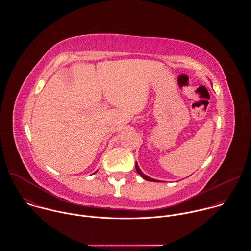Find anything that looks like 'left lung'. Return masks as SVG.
I'll use <instances>...</instances> for the list:
<instances>
[{"instance_id": "obj_1", "label": "left lung", "mask_w": 251, "mask_h": 251, "mask_svg": "<svg viewBox=\"0 0 251 251\" xmlns=\"http://www.w3.org/2000/svg\"><path fill=\"white\" fill-rule=\"evenodd\" d=\"M136 171H137V173L144 178V180H146V181H149V182H159V181H157V180H154V178H152V177H150V176H146L145 174H143L142 172H141V170L139 169V167H138V165H137V162H136Z\"/></svg>"}]
</instances>
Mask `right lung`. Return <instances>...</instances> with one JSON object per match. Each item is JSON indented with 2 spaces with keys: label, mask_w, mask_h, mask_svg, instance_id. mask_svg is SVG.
<instances>
[{
  "label": "right lung",
  "mask_w": 251,
  "mask_h": 251,
  "mask_svg": "<svg viewBox=\"0 0 251 251\" xmlns=\"http://www.w3.org/2000/svg\"><path fill=\"white\" fill-rule=\"evenodd\" d=\"M95 173H96V172H95Z\"/></svg>",
  "instance_id": "add662e5"
}]
</instances>
